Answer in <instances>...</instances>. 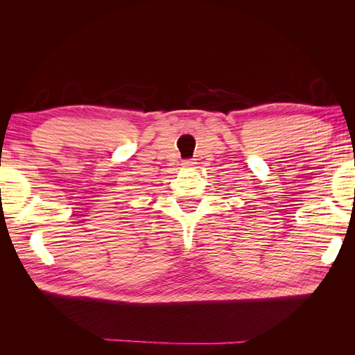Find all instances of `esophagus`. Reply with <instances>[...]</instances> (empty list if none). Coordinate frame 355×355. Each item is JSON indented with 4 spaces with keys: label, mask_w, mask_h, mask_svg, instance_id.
Returning a JSON list of instances; mask_svg holds the SVG:
<instances>
[{
    "label": "esophagus",
    "mask_w": 355,
    "mask_h": 355,
    "mask_svg": "<svg viewBox=\"0 0 355 355\" xmlns=\"http://www.w3.org/2000/svg\"><path fill=\"white\" fill-rule=\"evenodd\" d=\"M194 164L196 163L192 159H184V161H182V166H184V167H192Z\"/></svg>",
    "instance_id": "1"
}]
</instances>
